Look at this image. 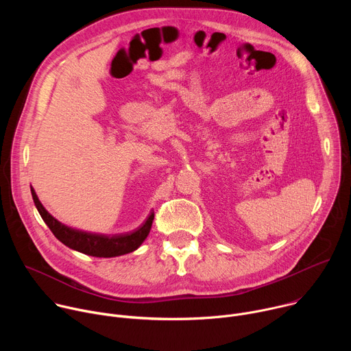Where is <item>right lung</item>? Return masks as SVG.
Segmentation results:
<instances>
[{
  "label": "right lung",
  "mask_w": 351,
  "mask_h": 351,
  "mask_svg": "<svg viewBox=\"0 0 351 351\" xmlns=\"http://www.w3.org/2000/svg\"><path fill=\"white\" fill-rule=\"evenodd\" d=\"M32 190L33 195V202L36 204V208L38 214L41 215L43 221L47 223L54 233V236L62 241L65 245L69 248L76 250V252H80L87 256L93 257H118L123 256L128 253L134 252V250L145 240V237L149 233V229H152L153 221H154V213L149 214L147 221L137 228L136 230L125 234H99V233H91V232H84L79 229H73L71 226H66L61 223L58 219H56L51 214H49L43 204L40 203V199L36 194V191Z\"/></svg>",
  "instance_id": "right-lung-1"
}]
</instances>
